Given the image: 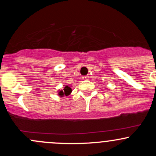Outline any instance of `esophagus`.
<instances>
[{"label": "esophagus", "instance_id": "34e87169", "mask_svg": "<svg viewBox=\"0 0 156 156\" xmlns=\"http://www.w3.org/2000/svg\"><path fill=\"white\" fill-rule=\"evenodd\" d=\"M83 78H84V80H88L89 79V76H84L83 77Z\"/></svg>", "mask_w": 156, "mask_h": 156}]
</instances>
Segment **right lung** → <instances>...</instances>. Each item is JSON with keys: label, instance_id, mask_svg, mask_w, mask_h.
<instances>
[{"label": "right lung", "instance_id": "1", "mask_svg": "<svg viewBox=\"0 0 156 156\" xmlns=\"http://www.w3.org/2000/svg\"><path fill=\"white\" fill-rule=\"evenodd\" d=\"M71 93H72V89H71L69 86H66V87H64L63 90H59V94H59V97H63L64 95L69 96Z\"/></svg>", "mask_w": 156, "mask_h": 156}]
</instances>
